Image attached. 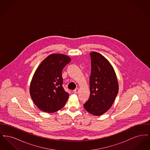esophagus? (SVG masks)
<instances>
[{"label": "esophagus", "instance_id": "1", "mask_svg": "<svg viewBox=\"0 0 150 150\" xmlns=\"http://www.w3.org/2000/svg\"><path fill=\"white\" fill-rule=\"evenodd\" d=\"M73 92H74V93H75V94H78V93L79 92V89H78V88L75 89L73 91Z\"/></svg>", "mask_w": 150, "mask_h": 150}]
</instances>
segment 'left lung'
Wrapping results in <instances>:
<instances>
[{
	"instance_id": "1",
	"label": "left lung",
	"mask_w": 150,
	"mask_h": 150,
	"mask_svg": "<svg viewBox=\"0 0 150 150\" xmlns=\"http://www.w3.org/2000/svg\"><path fill=\"white\" fill-rule=\"evenodd\" d=\"M90 56L91 94L84 107L90 114L100 116L112 105L118 93L119 85L114 70L107 59L96 52H91Z\"/></svg>"
}]
</instances>
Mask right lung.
I'll use <instances>...</instances> for the list:
<instances>
[{
    "label": "right lung",
    "mask_w": 150,
    "mask_h": 150,
    "mask_svg": "<svg viewBox=\"0 0 150 150\" xmlns=\"http://www.w3.org/2000/svg\"><path fill=\"white\" fill-rule=\"evenodd\" d=\"M70 61V58L64 54H52L36 69L31 82L30 93L40 110L54 112L65 105L69 94L62 86V71Z\"/></svg>",
    "instance_id": "obj_1"
}]
</instances>
